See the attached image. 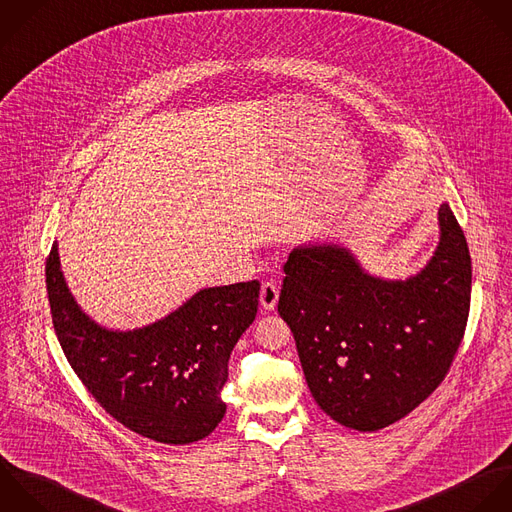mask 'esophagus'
Segmentation results:
<instances>
[{
  "mask_svg": "<svg viewBox=\"0 0 512 512\" xmlns=\"http://www.w3.org/2000/svg\"><path fill=\"white\" fill-rule=\"evenodd\" d=\"M259 301H261V307L265 311H273L277 307V301H279V287L273 283V281H265L261 285V295H259Z\"/></svg>",
  "mask_w": 512,
  "mask_h": 512,
  "instance_id": "obj_1",
  "label": "esophagus"
}]
</instances>
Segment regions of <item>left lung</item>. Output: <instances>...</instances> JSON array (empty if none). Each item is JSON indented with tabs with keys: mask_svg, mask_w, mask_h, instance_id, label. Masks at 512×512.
<instances>
[{
	"mask_svg": "<svg viewBox=\"0 0 512 512\" xmlns=\"http://www.w3.org/2000/svg\"><path fill=\"white\" fill-rule=\"evenodd\" d=\"M439 243L407 279L363 267L341 241L291 251L279 315L291 327L305 381L339 425L373 433L407 417L445 379L471 307V253L443 203Z\"/></svg>",
	"mask_w": 512,
	"mask_h": 512,
	"instance_id": "obj_1",
	"label": "left lung"
}]
</instances>
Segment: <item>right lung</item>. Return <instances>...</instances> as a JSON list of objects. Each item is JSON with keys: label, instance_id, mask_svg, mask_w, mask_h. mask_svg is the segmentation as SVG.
<instances>
[{"label": "right lung", "instance_id": "1", "mask_svg": "<svg viewBox=\"0 0 512 512\" xmlns=\"http://www.w3.org/2000/svg\"><path fill=\"white\" fill-rule=\"evenodd\" d=\"M59 345L93 399L123 427L163 445L205 439L225 417L221 389L239 337L255 321L259 283L205 287L137 329H109L71 295L57 241L45 265Z\"/></svg>", "mask_w": 512, "mask_h": 512}]
</instances>
